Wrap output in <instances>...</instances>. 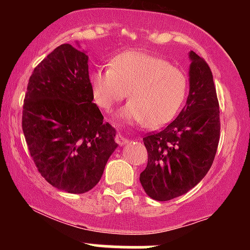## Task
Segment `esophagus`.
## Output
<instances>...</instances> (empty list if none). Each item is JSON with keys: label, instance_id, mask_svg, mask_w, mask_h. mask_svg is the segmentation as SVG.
<instances>
[{"label": "esophagus", "instance_id": "34e87169", "mask_svg": "<svg viewBox=\"0 0 250 250\" xmlns=\"http://www.w3.org/2000/svg\"><path fill=\"white\" fill-rule=\"evenodd\" d=\"M116 142L119 143L120 146H121V147H123V146H125V145H128L129 143V141H130V140H128L127 137H125L123 136V135H121V134H119V135H116Z\"/></svg>", "mask_w": 250, "mask_h": 250}]
</instances>
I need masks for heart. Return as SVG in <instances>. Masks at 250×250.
<instances>
[{
    "label": "heart",
    "mask_w": 250,
    "mask_h": 250,
    "mask_svg": "<svg viewBox=\"0 0 250 250\" xmlns=\"http://www.w3.org/2000/svg\"><path fill=\"white\" fill-rule=\"evenodd\" d=\"M94 101L109 110L128 91L130 102L116 114L121 125L157 128L176 115L187 91L185 73L163 59L140 50H129L113 59L110 68L89 75Z\"/></svg>",
    "instance_id": "1"
}]
</instances>
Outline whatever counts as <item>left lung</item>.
Instances as JSON below:
<instances>
[{"label": "left lung", "mask_w": 250, "mask_h": 250, "mask_svg": "<svg viewBox=\"0 0 250 250\" xmlns=\"http://www.w3.org/2000/svg\"><path fill=\"white\" fill-rule=\"evenodd\" d=\"M189 95L163 130L143 137L148 165L140 174L146 194L168 201L188 193L213 165L220 140V108L207 62L189 51Z\"/></svg>", "instance_id": "8db88e82"}]
</instances>
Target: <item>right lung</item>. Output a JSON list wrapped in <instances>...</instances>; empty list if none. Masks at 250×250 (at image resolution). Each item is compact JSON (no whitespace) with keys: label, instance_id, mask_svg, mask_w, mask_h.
Returning <instances> with one entry per match:
<instances>
[{"label":"right lung","instance_id":"add662e5","mask_svg":"<svg viewBox=\"0 0 250 250\" xmlns=\"http://www.w3.org/2000/svg\"><path fill=\"white\" fill-rule=\"evenodd\" d=\"M93 100L88 55L68 43L34 69L24 97L22 129L31 157L47 182L70 194L95 187L117 148L116 130Z\"/></svg>","mask_w":250,"mask_h":250}]
</instances>
